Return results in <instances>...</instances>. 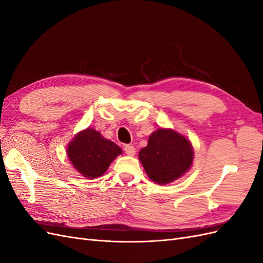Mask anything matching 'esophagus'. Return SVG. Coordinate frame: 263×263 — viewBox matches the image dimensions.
<instances>
[{
	"instance_id": "34e87169",
	"label": "esophagus",
	"mask_w": 263,
	"mask_h": 263,
	"mask_svg": "<svg viewBox=\"0 0 263 263\" xmlns=\"http://www.w3.org/2000/svg\"><path fill=\"white\" fill-rule=\"evenodd\" d=\"M124 150H125V153L128 155V156H134L135 154H136V149L134 148V146H130V145H126L124 147Z\"/></svg>"
}]
</instances>
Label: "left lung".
Returning a JSON list of instances; mask_svg holds the SVG:
<instances>
[{"mask_svg":"<svg viewBox=\"0 0 263 263\" xmlns=\"http://www.w3.org/2000/svg\"><path fill=\"white\" fill-rule=\"evenodd\" d=\"M193 147L183 135L159 128L149 136L148 145L139 151V160L147 176L158 184L181 178L193 162Z\"/></svg>","mask_w":263,"mask_h":263,"instance_id":"1","label":"left lung"}]
</instances>
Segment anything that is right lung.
I'll return each mask as SVG.
<instances>
[{
	"mask_svg": "<svg viewBox=\"0 0 263 263\" xmlns=\"http://www.w3.org/2000/svg\"><path fill=\"white\" fill-rule=\"evenodd\" d=\"M122 153L115 142L105 139L90 127L78 133L67 147L69 160L76 170L87 179L103 176L114 159Z\"/></svg>",
	"mask_w": 263,
	"mask_h": 263,
	"instance_id": "right-lung-1",
	"label": "right lung"
}]
</instances>
